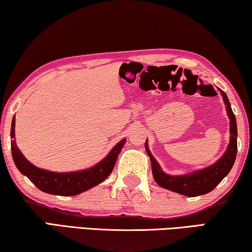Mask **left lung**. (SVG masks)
<instances>
[{
  "label": "left lung",
  "instance_id": "1",
  "mask_svg": "<svg viewBox=\"0 0 252 252\" xmlns=\"http://www.w3.org/2000/svg\"><path fill=\"white\" fill-rule=\"evenodd\" d=\"M220 92L223 96L224 104L227 105V113L230 119V134L231 135H230V143L227 151L210 167L199 170V171L183 174V176H170L162 171L159 163L149 150L148 142L146 141L144 146H146L147 153L151 160L153 178L160 187L187 195V197H198V195L206 194L212 191L230 172L237 157V122L227 94L221 90Z\"/></svg>",
  "mask_w": 252,
  "mask_h": 252
}]
</instances>
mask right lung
<instances>
[{
	"label": "right lung",
	"instance_id": "1",
	"mask_svg": "<svg viewBox=\"0 0 252 252\" xmlns=\"http://www.w3.org/2000/svg\"><path fill=\"white\" fill-rule=\"evenodd\" d=\"M14 127L15 118L12 120L11 126L12 139H14L15 136ZM125 143L126 139H123L122 141L116 144V147L109 152V155L103 160L93 165L92 168L74 172H53L35 167L22 155V152L16 146L15 140H12L11 149L16 168L21 173L27 176L37 189L50 194L67 197V195L79 194L104 181L112 172L117 158Z\"/></svg>",
	"mask_w": 252,
	"mask_h": 252
}]
</instances>
